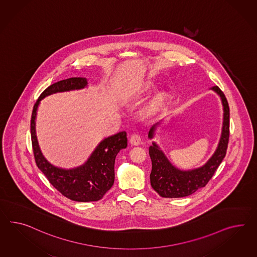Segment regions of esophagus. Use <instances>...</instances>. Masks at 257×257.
Segmentation results:
<instances>
[{
    "mask_svg": "<svg viewBox=\"0 0 257 257\" xmlns=\"http://www.w3.org/2000/svg\"><path fill=\"white\" fill-rule=\"evenodd\" d=\"M141 137L138 134H133L131 139H130V142L132 145H139L141 144Z\"/></svg>",
    "mask_w": 257,
    "mask_h": 257,
    "instance_id": "34e87169",
    "label": "esophagus"
}]
</instances>
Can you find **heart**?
<instances>
[{
	"label": "heart",
	"instance_id": "obj_1",
	"mask_svg": "<svg viewBox=\"0 0 257 257\" xmlns=\"http://www.w3.org/2000/svg\"><path fill=\"white\" fill-rule=\"evenodd\" d=\"M155 89H156V86H154V85H152V84H147V85H145V87H144V92L150 93L152 92V91H154ZM165 99H166V95H165L164 93H160V94H158V97L156 98L155 101H154V103H153V107H154V108H157L158 106L160 105V104H162Z\"/></svg>",
	"mask_w": 257,
	"mask_h": 257
}]
</instances>
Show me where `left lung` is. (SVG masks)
Instances as JSON below:
<instances>
[{
  "instance_id": "obj_1",
  "label": "left lung",
  "mask_w": 257,
  "mask_h": 257,
  "mask_svg": "<svg viewBox=\"0 0 257 257\" xmlns=\"http://www.w3.org/2000/svg\"><path fill=\"white\" fill-rule=\"evenodd\" d=\"M211 89L217 93L222 100L224 111L223 126L217 148L203 166L188 171L180 170L171 164L164 152L155 142L149 147L152 160L150 182L154 190L162 198H184L204 187L225 157L229 139V106L224 93L218 86H212ZM162 121L160 120L153 125L148 133V138H154L158 126L161 125Z\"/></svg>"
}]
</instances>
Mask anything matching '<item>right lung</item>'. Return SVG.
I'll use <instances>...</instances> for the list:
<instances>
[{
    "mask_svg": "<svg viewBox=\"0 0 257 257\" xmlns=\"http://www.w3.org/2000/svg\"><path fill=\"white\" fill-rule=\"evenodd\" d=\"M87 86L84 77L61 80L48 86L33 106L31 135L35 162L49 183L64 197L78 202L97 201L103 198L114 182V160L121 149L127 146L125 132L103 139L86 162L73 169H62L48 162L42 154L35 132V119L40 101L55 93L83 89Z\"/></svg>",
    "mask_w": 257,
    "mask_h": 257,
    "instance_id": "obj_1",
    "label": "right lung"
}]
</instances>
